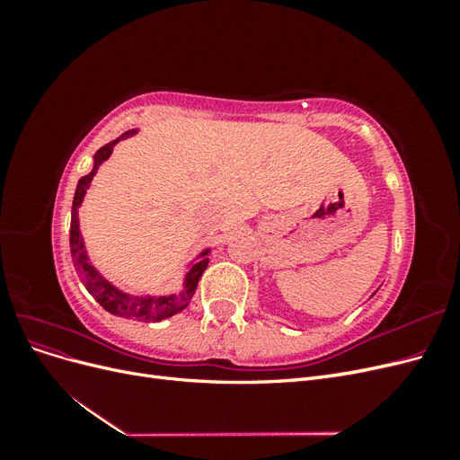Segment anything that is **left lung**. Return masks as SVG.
Instances as JSON below:
<instances>
[{
	"instance_id": "left-lung-1",
	"label": "left lung",
	"mask_w": 460,
	"mask_h": 460,
	"mask_svg": "<svg viewBox=\"0 0 460 460\" xmlns=\"http://www.w3.org/2000/svg\"><path fill=\"white\" fill-rule=\"evenodd\" d=\"M374 294H376V291H374ZM374 294H372V296H374Z\"/></svg>"
}]
</instances>
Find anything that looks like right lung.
Wrapping results in <instances>:
<instances>
[{
    "label": "right lung",
    "mask_w": 460,
    "mask_h": 460,
    "mask_svg": "<svg viewBox=\"0 0 460 460\" xmlns=\"http://www.w3.org/2000/svg\"><path fill=\"white\" fill-rule=\"evenodd\" d=\"M137 130H128L124 132L122 136H119L117 140L105 144L103 147H100L95 151L93 155V169L90 174L82 176L76 184V191H75V199H73V211H71V255H73V262L75 269L80 274V280L84 284V288L90 291V296L102 305V307L115 314V316H124V318H136V320H149V323H159V320L169 318L180 311H184L190 299L196 294V288L201 274L205 272L207 264H208V252L211 247L203 249V252L193 259L188 264V272L184 278V289L178 291V294H171V296H130L127 291L119 289L117 286L111 284L109 280L100 274L93 264L90 262V257L86 253V245H84V238H82L80 232V218H78V208L84 201L86 193L92 186V180L97 172V169L111 157L115 146L120 140H127V137L134 136Z\"/></svg>",
    "instance_id": "right-lung-1"
}]
</instances>
